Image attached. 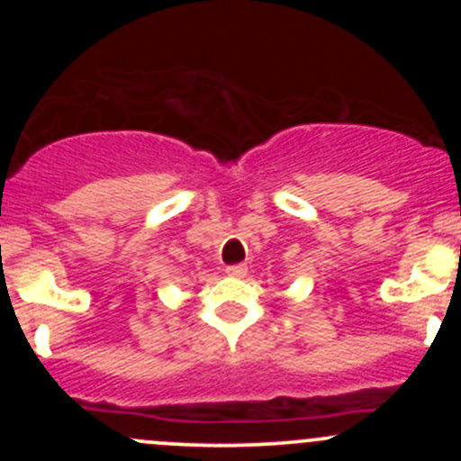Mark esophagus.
Wrapping results in <instances>:
<instances>
[{
  "label": "esophagus",
  "instance_id": "esophagus-1",
  "mask_svg": "<svg viewBox=\"0 0 461 461\" xmlns=\"http://www.w3.org/2000/svg\"><path fill=\"white\" fill-rule=\"evenodd\" d=\"M225 272H227V276H231V278H243L245 274H248V267H245V265H230Z\"/></svg>",
  "mask_w": 461,
  "mask_h": 461
}]
</instances>
